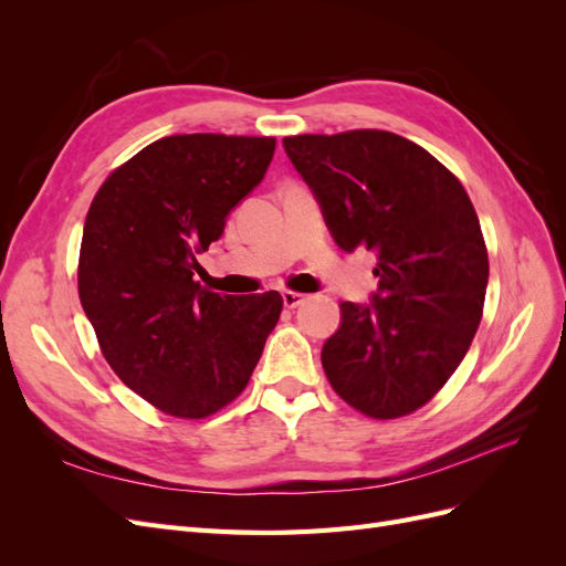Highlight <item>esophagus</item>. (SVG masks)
Returning a JSON list of instances; mask_svg holds the SVG:
<instances>
[{
	"label": "esophagus",
	"mask_w": 566,
	"mask_h": 566,
	"mask_svg": "<svg viewBox=\"0 0 566 566\" xmlns=\"http://www.w3.org/2000/svg\"><path fill=\"white\" fill-rule=\"evenodd\" d=\"M302 302H304L302 293H295V290H283V304L287 310H295V306H300Z\"/></svg>",
	"instance_id": "obj_1"
}]
</instances>
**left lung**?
Listing matches in <instances>:
<instances>
[{"instance_id":"8db88e82","label":"left lung","mask_w":566,"mask_h":566,"mask_svg":"<svg viewBox=\"0 0 566 566\" xmlns=\"http://www.w3.org/2000/svg\"><path fill=\"white\" fill-rule=\"evenodd\" d=\"M287 158L335 243L378 252L370 306L342 302L321 364L375 420L413 413L447 385L484 314L489 254L465 188L422 146L382 129L297 134Z\"/></svg>"}]
</instances>
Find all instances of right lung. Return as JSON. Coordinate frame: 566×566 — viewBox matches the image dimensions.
Wrapping results in <instances>:
<instances>
[{
    "label": "right lung",
    "mask_w": 566,
    "mask_h": 566,
    "mask_svg": "<svg viewBox=\"0 0 566 566\" xmlns=\"http://www.w3.org/2000/svg\"><path fill=\"white\" fill-rule=\"evenodd\" d=\"M273 150V136H165L115 167L90 205L82 310L117 378L167 416L200 420L229 406L276 328V290L231 297L193 281L198 254Z\"/></svg>",
    "instance_id": "right-lung-1"
}]
</instances>
